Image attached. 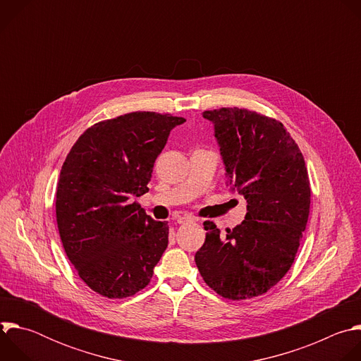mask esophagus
Instances as JSON below:
<instances>
[{
  "mask_svg": "<svg viewBox=\"0 0 361 361\" xmlns=\"http://www.w3.org/2000/svg\"><path fill=\"white\" fill-rule=\"evenodd\" d=\"M195 219L194 217H190V216H181L177 219V223L178 224H184V223H188V221H194Z\"/></svg>",
  "mask_w": 361,
  "mask_h": 361,
  "instance_id": "obj_1",
  "label": "esophagus"
}]
</instances>
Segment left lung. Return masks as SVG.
<instances>
[{
    "instance_id": "obj_1",
    "label": "left lung",
    "mask_w": 361,
    "mask_h": 361,
    "mask_svg": "<svg viewBox=\"0 0 361 361\" xmlns=\"http://www.w3.org/2000/svg\"><path fill=\"white\" fill-rule=\"evenodd\" d=\"M202 117L214 124L227 183L247 200V214L226 235L204 221L207 234L195 264L205 284L224 298L263 295L294 263L310 214L304 157L276 118L238 107Z\"/></svg>"
}]
</instances>
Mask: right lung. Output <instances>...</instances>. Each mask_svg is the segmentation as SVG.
I'll return each mask as SVG.
<instances>
[{
	"label": "right lung",
	"instance_id": "right-lung-1",
	"mask_svg": "<svg viewBox=\"0 0 361 361\" xmlns=\"http://www.w3.org/2000/svg\"><path fill=\"white\" fill-rule=\"evenodd\" d=\"M183 117L128 113L87 128L63 164L56 214L63 247L80 279L109 298L148 286L169 245V223L135 201L148 191L154 163Z\"/></svg>",
	"mask_w": 361,
	"mask_h": 361
}]
</instances>
